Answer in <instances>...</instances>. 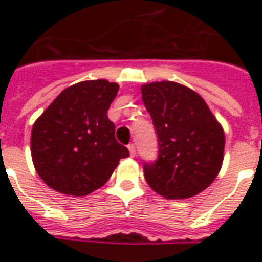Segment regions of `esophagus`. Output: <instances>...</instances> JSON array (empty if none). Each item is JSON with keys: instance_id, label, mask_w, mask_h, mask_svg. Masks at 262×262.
<instances>
[{"instance_id": "34e87169", "label": "esophagus", "mask_w": 262, "mask_h": 262, "mask_svg": "<svg viewBox=\"0 0 262 262\" xmlns=\"http://www.w3.org/2000/svg\"><path fill=\"white\" fill-rule=\"evenodd\" d=\"M127 148H129V153H130V157H135L136 156V146L132 143V144H129L127 146Z\"/></svg>"}]
</instances>
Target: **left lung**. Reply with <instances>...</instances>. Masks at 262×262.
I'll return each instance as SVG.
<instances>
[{
    "label": "left lung",
    "instance_id": "left-lung-1",
    "mask_svg": "<svg viewBox=\"0 0 262 262\" xmlns=\"http://www.w3.org/2000/svg\"><path fill=\"white\" fill-rule=\"evenodd\" d=\"M142 98L159 139V159L144 164L150 188L167 199L202 192L222 168V125L198 92L174 81L143 84Z\"/></svg>",
    "mask_w": 262,
    "mask_h": 262
}]
</instances>
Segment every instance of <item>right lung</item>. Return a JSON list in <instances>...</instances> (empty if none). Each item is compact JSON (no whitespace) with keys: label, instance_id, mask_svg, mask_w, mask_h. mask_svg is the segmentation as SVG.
<instances>
[{"label":"right lung","instance_id":"1","mask_svg":"<svg viewBox=\"0 0 262 262\" xmlns=\"http://www.w3.org/2000/svg\"><path fill=\"white\" fill-rule=\"evenodd\" d=\"M118 91L116 82L81 81L60 92L37 118L31 135L32 161L48 187L85 196L102 187L119 160L129 156L108 119Z\"/></svg>","mask_w":262,"mask_h":262}]
</instances>
